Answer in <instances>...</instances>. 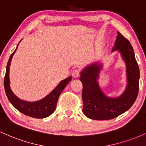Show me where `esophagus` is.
Here are the masks:
<instances>
[{"label":"esophagus","instance_id":"obj_1","mask_svg":"<svg viewBox=\"0 0 146 146\" xmlns=\"http://www.w3.org/2000/svg\"><path fill=\"white\" fill-rule=\"evenodd\" d=\"M80 73H81V70H80L79 69H75V70H74L72 71V74L73 77L76 78L80 76Z\"/></svg>","mask_w":146,"mask_h":146}]
</instances>
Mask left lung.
<instances>
[{
  "mask_svg": "<svg viewBox=\"0 0 146 146\" xmlns=\"http://www.w3.org/2000/svg\"><path fill=\"white\" fill-rule=\"evenodd\" d=\"M119 50L126 65L127 86L117 98H110L103 92L97 78L102 65L98 63L87 66L81 73L83 84V112L94 120H109L121 115L132 107L139 93V68L133 48L128 40L118 32L112 52Z\"/></svg>",
  "mask_w": 146,
  "mask_h": 146,
  "instance_id": "8db88e82",
  "label": "left lung"
}]
</instances>
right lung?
<instances>
[{"mask_svg": "<svg viewBox=\"0 0 146 146\" xmlns=\"http://www.w3.org/2000/svg\"><path fill=\"white\" fill-rule=\"evenodd\" d=\"M18 45L14 52L11 54L9 60H8L5 76L4 78V87L8 100L19 112L25 114V115L29 116V117L36 118V119H43V118L49 117L54 112L56 107L57 101H58L60 93L63 92L65 86L69 83V82L71 81L72 77L70 76V77L60 81L59 84L56 87L50 94L40 101H36V102H28V101L21 100L11 91L10 86H9V76L11 60L13 55L14 54L17 50Z\"/></svg>", "mask_w": 146, "mask_h": 146, "instance_id": "right-lung-1", "label": "right lung"}]
</instances>
